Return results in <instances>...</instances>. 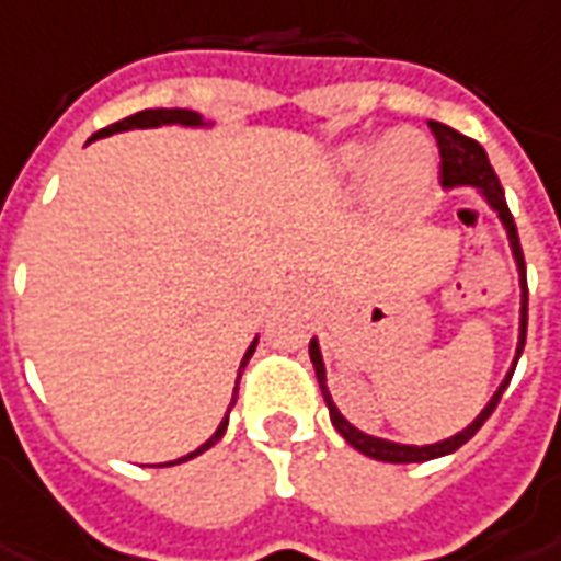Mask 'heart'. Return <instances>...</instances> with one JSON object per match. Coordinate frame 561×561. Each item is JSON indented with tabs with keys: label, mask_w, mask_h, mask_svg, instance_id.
<instances>
[{
	"label": "heart",
	"mask_w": 561,
	"mask_h": 561,
	"mask_svg": "<svg viewBox=\"0 0 561 561\" xmlns=\"http://www.w3.org/2000/svg\"><path fill=\"white\" fill-rule=\"evenodd\" d=\"M339 163L351 178H368L375 202L389 210H416L437 186V151L419 130L342 145Z\"/></svg>",
	"instance_id": "1"
}]
</instances>
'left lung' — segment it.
<instances>
[{
  "instance_id": "8db88e82",
  "label": "left lung",
  "mask_w": 561,
  "mask_h": 561,
  "mask_svg": "<svg viewBox=\"0 0 561 561\" xmlns=\"http://www.w3.org/2000/svg\"><path fill=\"white\" fill-rule=\"evenodd\" d=\"M431 133H434V139H437L439 148V178H443V186L451 190V186H476L484 202L496 210V217L508 231V243H512V255L514 264H517V273H520V335H517V354H514V363L508 368V375L500 383V389L493 392V398L488 401V408L481 410L479 416L472 419L470 425L463 431H458L455 437L449 439H439V443H431V446H404V443H392V439L383 437H371V434H363L359 428H354L347 419L339 413L335 408L333 396H330V389H327V371H323V359H321V347H318V339L309 342V356H312L314 365V375H318V383H321L323 401H327V408H330V419H333L335 431L342 434L356 451H363L368 458L375 460H386V463H422V460H434L443 458V455H451L455 449H460L467 439L476 437V431L488 422L496 404H500L502 392H505V386L512 380L514 375V365L524 354V344H526V318H529V288H526V261H524V249H520V238H517V226H514V217L508 205H505V193H502V184L496 172H493L491 160H488V153L481 148L476 139L470 136H463V133L451 130L446 124L431 122L428 124Z\"/></svg>"
}]
</instances>
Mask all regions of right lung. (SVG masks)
<instances>
[{
    "mask_svg": "<svg viewBox=\"0 0 561 561\" xmlns=\"http://www.w3.org/2000/svg\"><path fill=\"white\" fill-rule=\"evenodd\" d=\"M163 124H184V127H205V118L198 115V112L193 110H142L136 112V115H130V118H122V122L110 124V127H103V130H98L94 136H91L89 142H94V139H103V136H112V133H122V130H136V127H163ZM255 344H259V339L249 344L247 354H243V359H240V371L247 368L249 356L255 354ZM240 371H238V383H240ZM234 401H238V386H234V396H231V404H228L226 410V419L219 422V428L210 434V439L207 443H202L196 451H190V455H184V458L178 460H169V463H184V460L196 458V455H202V451H207L214 443H217L222 434H226L228 428V413H231V408H234Z\"/></svg>",
    "mask_w": 561,
    "mask_h": 561,
    "instance_id": "obj_1",
    "label": "right lung"
}]
</instances>
